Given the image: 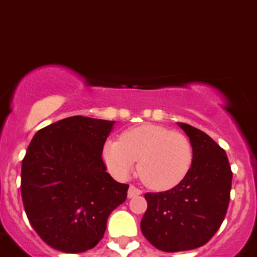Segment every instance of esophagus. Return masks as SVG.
<instances>
[{"label":"esophagus","instance_id":"esophagus-1","mask_svg":"<svg viewBox=\"0 0 257 257\" xmlns=\"http://www.w3.org/2000/svg\"><path fill=\"white\" fill-rule=\"evenodd\" d=\"M142 195V191L141 189H138L137 187L134 186H131L128 189V197L132 198V197H136V196H140Z\"/></svg>","mask_w":257,"mask_h":257}]
</instances>
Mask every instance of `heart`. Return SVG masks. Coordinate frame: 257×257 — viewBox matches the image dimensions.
Masks as SVG:
<instances>
[{
	"label": "heart",
	"mask_w": 257,
	"mask_h": 257,
	"mask_svg": "<svg viewBox=\"0 0 257 257\" xmlns=\"http://www.w3.org/2000/svg\"><path fill=\"white\" fill-rule=\"evenodd\" d=\"M102 160L114 177L124 179L138 160V174L150 188L169 189L188 174L193 149L187 136L165 126L143 124L123 132L119 141H106Z\"/></svg>",
	"instance_id": "1"
}]
</instances>
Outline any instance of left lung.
Instances as JSON below:
<instances>
[{
    "label": "left lung",
    "instance_id": "8db88e82",
    "mask_svg": "<svg viewBox=\"0 0 257 257\" xmlns=\"http://www.w3.org/2000/svg\"><path fill=\"white\" fill-rule=\"evenodd\" d=\"M188 136L193 161L174 188L146 193L147 210L141 230L147 241L165 252L203 246L218 232L230 200L232 170L225 151L206 133L178 123Z\"/></svg>",
    "mask_w": 257,
    "mask_h": 257
}]
</instances>
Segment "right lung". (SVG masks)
Segmentation results:
<instances>
[{"instance_id":"obj_1","label":"right lung","mask_w":257,"mask_h":257,"mask_svg":"<svg viewBox=\"0 0 257 257\" xmlns=\"http://www.w3.org/2000/svg\"><path fill=\"white\" fill-rule=\"evenodd\" d=\"M115 121L70 116L34 134L22 165V197L33 229L52 248L79 253L102 239L128 184L106 172L102 147Z\"/></svg>"}]
</instances>
